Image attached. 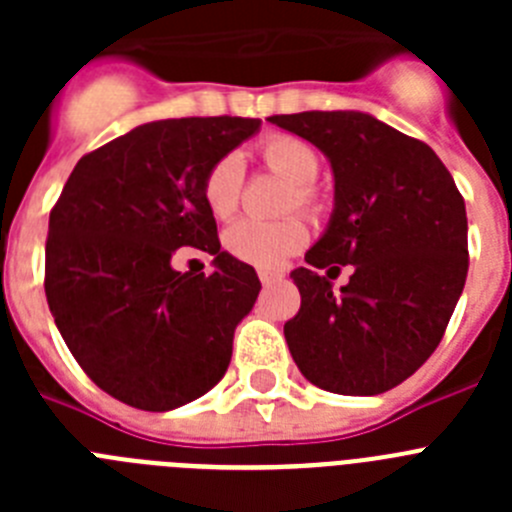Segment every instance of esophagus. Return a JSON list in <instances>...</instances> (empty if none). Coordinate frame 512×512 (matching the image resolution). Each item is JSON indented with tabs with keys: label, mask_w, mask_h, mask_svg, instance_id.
I'll list each match as a JSON object with an SVG mask.
<instances>
[{
	"label": "esophagus",
	"mask_w": 512,
	"mask_h": 512,
	"mask_svg": "<svg viewBox=\"0 0 512 512\" xmlns=\"http://www.w3.org/2000/svg\"><path fill=\"white\" fill-rule=\"evenodd\" d=\"M259 279L264 287H271V284L282 282V274H277V271H259Z\"/></svg>",
	"instance_id": "1"
}]
</instances>
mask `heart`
<instances>
[{"mask_svg": "<svg viewBox=\"0 0 512 512\" xmlns=\"http://www.w3.org/2000/svg\"><path fill=\"white\" fill-rule=\"evenodd\" d=\"M261 158L274 174L284 176L292 184L289 205L315 207V194L310 182L320 171V156L310 143L295 135H269L261 143ZM243 189V161L235 153H225L207 169L202 179V200L207 210L215 217L225 220L238 210ZM307 241V228L297 217H284L277 223H264V220H241L230 225L225 233V248L235 259L246 261L259 269H277L289 256H295Z\"/></svg>", "mask_w": 512, "mask_h": 512, "instance_id": "heart-1", "label": "heart"}]
</instances>
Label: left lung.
Here are the masks:
<instances>
[{"label": "left lung", "instance_id": "left-lung-1", "mask_svg": "<svg viewBox=\"0 0 512 512\" xmlns=\"http://www.w3.org/2000/svg\"><path fill=\"white\" fill-rule=\"evenodd\" d=\"M333 171V212L307 266L289 277L302 305L284 325L307 382L336 395H382L441 343L467 282V210L431 148L356 110L274 115ZM355 266L332 295L320 268Z\"/></svg>", "mask_w": 512, "mask_h": 512}]
</instances>
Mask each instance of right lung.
<instances>
[{"mask_svg": "<svg viewBox=\"0 0 512 512\" xmlns=\"http://www.w3.org/2000/svg\"><path fill=\"white\" fill-rule=\"evenodd\" d=\"M261 120L182 117L138 125L79 158L48 220L45 297L63 341L107 395L151 413L210 392L259 297L253 266L220 251L202 179ZM213 256L176 272L179 247Z\"/></svg>", "mask_w": 512, "mask_h": 512, "instance_id": "right-lung-1", "label": "right lung"}]
</instances>
